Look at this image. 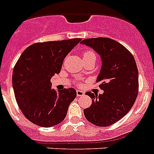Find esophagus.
Instances as JSON below:
<instances>
[{"label":"esophagus","mask_w":154,"mask_h":154,"mask_svg":"<svg viewBox=\"0 0 154 154\" xmlns=\"http://www.w3.org/2000/svg\"><path fill=\"white\" fill-rule=\"evenodd\" d=\"M76 94H77V96H83L85 92L84 91H81V90H77V91H76Z\"/></svg>","instance_id":"1"}]
</instances>
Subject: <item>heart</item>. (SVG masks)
<instances>
[{
	"instance_id": "heart-1",
	"label": "heart",
	"mask_w": 154,
	"mask_h": 154,
	"mask_svg": "<svg viewBox=\"0 0 154 154\" xmlns=\"http://www.w3.org/2000/svg\"><path fill=\"white\" fill-rule=\"evenodd\" d=\"M83 60H96V54L94 51L91 50V49H88V50H85V51L83 53Z\"/></svg>"
}]
</instances>
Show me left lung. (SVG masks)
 I'll return each instance as SVG.
<instances>
[{"instance_id":"obj_1","label":"left lung","mask_w":154,"mask_h":154,"mask_svg":"<svg viewBox=\"0 0 154 154\" xmlns=\"http://www.w3.org/2000/svg\"><path fill=\"white\" fill-rule=\"evenodd\" d=\"M81 43L101 56L102 66L97 82L104 91L99 95L85 93L92 102L84 110V115L96 126H109L126 115L136 101L139 88L136 62L128 49L110 38H90Z\"/></svg>"}]
</instances>
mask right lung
Segmentation results:
<instances>
[{
  "instance_id": "obj_1",
  "label": "right lung",
  "mask_w": 154,
  "mask_h": 154,
  "mask_svg": "<svg viewBox=\"0 0 154 154\" xmlns=\"http://www.w3.org/2000/svg\"><path fill=\"white\" fill-rule=\"evenodd\" d=\"M81 40L36 43L20 56L13 71V88L20 109L32 123L49 128L66 118L76 91L69 88L56 91L50 79L60 72L66 56Z\"/></svg>"
}]
</instances>
